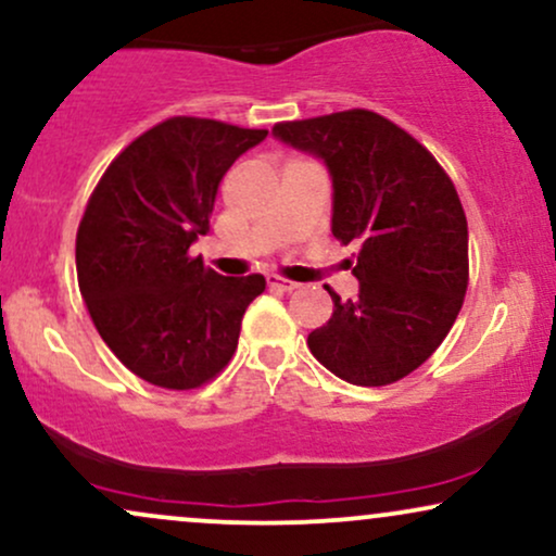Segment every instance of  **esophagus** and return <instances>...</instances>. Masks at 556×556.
Returning a JSON list of instances; mask_svg holds the SVG:
<instances>
[{
  "label": "esophagus",
  "mask_w": 556,
  "mask_h": 556,
  "mask_svg": "<svg viewBox=\"0 0 556 556\" xmlns=\"http://www.w3.org/2000/svg\"><path fill=\"white\" fill-rule=\"evenodd\" d=\"M266 282H269L271 290H282V292L298 290V282H292V279H285V277H277V274H271V277L266 279Z\"/></svg>",
  "instance_id": "esophagus-1"
}]
</instances>
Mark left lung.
Here are the masks:
<instances>
[{"label": "left lung", "mask_w": 556, "mask_h": 556, "mask_svg": "<svg viewBox=\"0 0 556 556\" xmlns=\"http://www.w3.org/2000/svg\"><path fill=\"white\" fill-rule=\"evenodd\" d=\"M271 134L324 160L333 238L359 245L346 258L359 295L326 287L333 313L307 346L346 383H396L443 344L464 305L469 225L456 186L425 144L376 111L282 122Z\"/></svg>", "instance_id": "8db88e82"}]
</instances>
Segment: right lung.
<instances>
[{"instance_id":"obj_1","label":"right lung","mask_w":556,"mask_h":556,"mask_svg":"<svg viewBox=\"0 0 556 556\" xmlns=\"http://www.w3.org/2000/svg\"><path fill=\"white\" fill-rule=\"evenodd\" d=\"M266 129L173 116L100 176L77 227V282L103 342L134 376L191 391L225 370L261 274L223 277L189 249L210 232L219 180Z\"/></svg>"}]
</instances>
